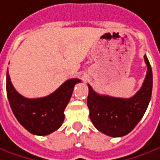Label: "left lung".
<instances>
[{
	"label": "left lung",
	"mask_w": 160,
	"mask_h": 160,
	"mask_svg": "<svg viewBox=\"0 0 160 160\" xmlns=\"http://www.w3.org/2000/svg\"><path fill=\"white\" fill-rule=\"evenodd\" d=\"M147 73L142 88L131 98H117L95 93L88 85V107L94 127L113 138L125 136L139 122L147 109L152 91V71L146 55Z\"/></svg>",
	"instance_id": "left-lung-1"
}]
</instances>
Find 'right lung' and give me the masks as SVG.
I'll use <instances>...</instances> for the list:
<instances>
[{
    "label": "right lung",
    "mask_w": 160,
    "mask_h": 160,
    "mask_svg": "<svg viewBox=\"0 0 160 160\" xmlns=\"http://www.w3.org/2000/svg\"><path fill=\"white\" fill-rule=\"evenodd\" d=\"M79 79L66 80L52 94L45 97L29 99L21 95L13 87L7 71V95L17 121L29 132L38 136L52 133L62 125L64 110L70 101Z\"/></svg>",
    "instance_id": "add662e5"
}]
</instances>
